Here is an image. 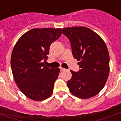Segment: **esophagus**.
Wrapping results in <instances>:
<instances>
[{
    "mask_svg": "<svg viewBox=\"0 0 121 121\" xmlns=\"http://www.w3.org/2000/svg\"><path fill=\"white\" fill-rule=\"evenodd\" d=\"M60 70H61V71H65V69H64V68H62V67H60Z\"/></svg>",
    "mask_w": 121,
    "mask_h": 121,
    "instance_id": "obj_1",
    "label": "esophagus"
}]
</instances>
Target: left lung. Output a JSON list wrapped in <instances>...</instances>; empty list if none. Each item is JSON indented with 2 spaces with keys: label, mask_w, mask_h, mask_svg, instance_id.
Returning <instances> with one entry per match:
<instances>
[{
  "label": "left lung",
  "mask_w": 121,
  "mask_h": 121,
  "mask_svg": "<svg viewBox=\"0 0 121 121\" xmlns=\"http://www.w3.org/2000/svg\"><path fill=\"white\" fill-rule=\"evenodd\" d=\"M71 43L73 57L79 61L78 72L71 71L67 82L69 91L80 99H89L101 91L108 78L109 56L104 41L99 35L84 26L62 28Z\"/></svg>",
  "instance_id": "left-lung-1"
}]
</instances>
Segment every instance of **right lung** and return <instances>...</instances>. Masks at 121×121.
<instances>
[{"label": "right lung", "instance_id": "right-lung-1", "mask_svg": "<svg viewBox=\"0 0 121 121\" xmlns=\"http://www.w3.org/2000/svg\"><path fill=\"white\" fill-rule=\"evenodd\" d=\"M60 28H34L17 41L11 56L15 82L28 98L40 101L52 95L60 69L45 65L50 45L60 38Z\"/></svg>", "mask_w": 121, "mask_h": 121}]
</instances>
